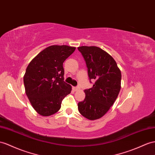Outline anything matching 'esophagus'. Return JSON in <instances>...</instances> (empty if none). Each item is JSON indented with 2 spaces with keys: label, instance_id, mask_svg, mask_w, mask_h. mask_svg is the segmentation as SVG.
I'll return each instance as SVG.
<instances>
[{
  "label": "esophagus",
  "instance_id": "esophagus-1",
  "mask_svg": "<svg viewBox=\"0 0 155 155\" xmlns=\"http://www.w3.org/2000/svg\"><path fill=\"white\" fill-rule=\"evenodd\" d=\"M73 89L74 90V91H78L80 90V88H79L78 86H76V87H73Z\"/></svg>",
  "mask_w": 155,
  "mask_h": 155
}]
</instances>
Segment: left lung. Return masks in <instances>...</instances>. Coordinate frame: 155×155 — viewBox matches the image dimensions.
Listing matches in <instances>:
<instances>
[{
    "mask_svg": "<svg viewBox=\"0 0 155 155\" xmlns=\"http://www.w3.org/2000/svg\"><path fill=\"white\" fill-rule=\"evenodd\" d=\"M88 68L93 87L84 90V101L78 104L79 112L91 120L106 114L117 100L121 88V72L116 61L107 52L97 46L78 47Z\"/></svg>",
    "mask_w": 155,
    "mask_h": 155,
    "instance_id": "1",
    "label": "left lung"
}]
</instances>
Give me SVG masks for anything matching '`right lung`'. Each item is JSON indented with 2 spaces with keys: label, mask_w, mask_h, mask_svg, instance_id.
<instances>
[{
  "label": "right lung",
  "mask_w": 155,
  "mask_h": 155,
  "mask_svg": "<svg viewBox=\"0 0 155 155\" xmlns=\"http://www.w3.org/2000/svg\"><path fill=\"white\" fill-rule=\"evenodd\" d=\"M76 49L66 45L47 47L34 58L23 77L25 94L34 109L42 116L57 113L71 91L64 82L63 63Z\"/></svg>",
  "instance_id": "right-lung-1"
}]
</instances>
